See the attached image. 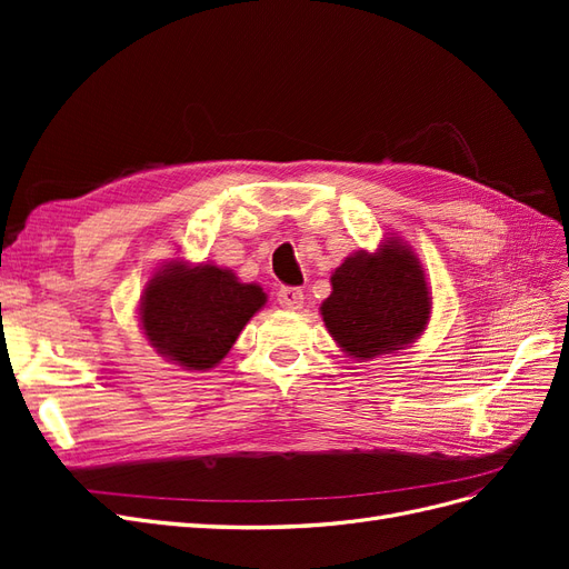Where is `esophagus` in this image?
Masks as SVG:
<instances>
[{"label": "esophagus", "instance_id": "obj_1", "mask_svg": "<svg viewBox=\"0 0 569 569\" xmlns=\"http://www.w3.org/2000/svg\"><path fill=\"white\" fill-rule=\"evenodd\" d=\"M278 303L287 308V311H299L303 306V291L299 287H280Z\"/></svg>", "mask_w": 569, "mask_h": 569}]
</instances>
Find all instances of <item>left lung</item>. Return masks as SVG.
I'll list each match as a JSON object with an SVG mask.
<instances>
[{"mask_svg":"<svg viewBox=\"0 0 569 569\" xmlns=\"http://www.w3.org/2000/svg\"><path fill=\"white\" fill-rule=\"evenodd\" d=\"M330 282L320 316L341 351L356 360L401 351L425 332L432 291L420 258L401 239L387 237L375 253L349 256Z\"/></svg>","mask_w":569,"mask_h":569,"instance_id":"left-lung-1","label":"left lung"}]
</instances>
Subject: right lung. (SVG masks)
Here are the masks:
<instances>
[{
  "label": "right lung",
  "mask_w": 569,
  "mask_h": 569,
  "mask_svg": "<svg viewBox=\"0 0 569 569\" xmlns=\"http://www.w3.org/2000/svg\"><path fill=\"white\" fill-rule=\"evenodd\" d=\"M266 299L261 287L239 282L228 268L170 261L142 291L140 325L157 353L203 372L228 356Z\"/></svg>",
  "instance_id": "right-lung-1"
}]
</instances>
